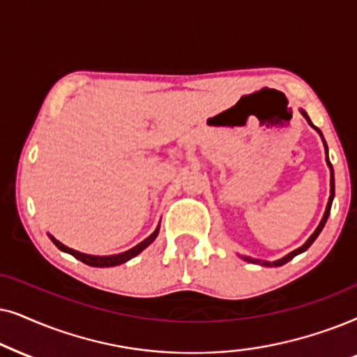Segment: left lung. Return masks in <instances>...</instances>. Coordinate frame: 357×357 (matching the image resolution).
I'll list each match as a JSON object with an SVG mask.
<instances>
[{"instance_id": "obj_1", "label": "left lung", "mask_w": 357, "mask_h": 357, "mask_svg": "<svg viewBox=\"0 0 357 357\" xmlns=\"http://www.w3.org/2000/svg\"><path fill=\"white\" fill-rule=\"evenodd\" d=\"M302 116L307 119V122L310 123V126L313 127V129H315L318 134L321 135V139H323V134H321V130L320 129H317L315 126H313V123L310 122V119H308V116L305 112L302 111ZM323 144H325V151H326V161H328V166H330V169H331V191H330V199H328V206H326V211H325V215H323V218H321V222H320V225L317 227V230L313 231V235L310 236V238H308L307 241H305V245H302L301 248H297L296 251H292V253H289L287 256H284L282 259H278V261H274V263H271V261H261V259H253V258H245L246 261H250V263H258V264H263V266H269V268H273V266H282V264H286V263H289V261H291L292 258H296L297 255H301V253H303V251L305 250H308L312 246V243L313 241L317 240V236L320 235V231L323 230V227H325V223H326V220H328V215H330V211H331V202H333V197H335V174H333V166H331V163H330V160H328V146H326V142H325V139H323Z\"/></svg>"}]
</instances>
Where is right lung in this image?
Here are the masks:
<instances>
[{
    "label": "right lung",
    "mask_w": 357,
    "mask_h": 357,
    "mask_svg": "<svg viewBox=\"0 0 357 357\" xmlns=\"http://www.w3.org/2000/svg\"><path fill=\"white\" fill-rule=\"evenodd\" d=\"M160 231V227H156V230L151 234L149 238L142 241V243H139L137 246H134V248L126 251V253H121V255H112V256H91V255H84V253H79V251H75L68 248V246L61 245L59 240H55L54 236L50 235V240L54 241L55 246L61 251H65V253H70L71 256H75L76 259H79L82 263L88 264V266H94V268H111V266H117V264H122L126 263V261H129L130 258H134V256H137L140 253V251H144L146 246H149L151 241H153L156 238V235H158Z\"/></svg>",
    "instance_id": "1"
}]
</instances>
